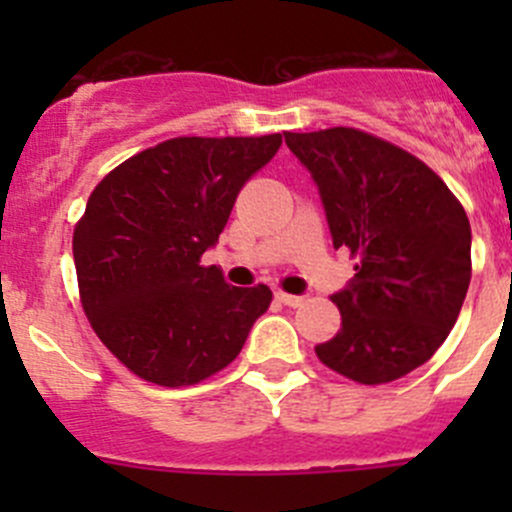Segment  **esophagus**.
<instances>
[{
    "instance_id": "1",
    "label": "esophagus",
    "mask_w": 512,
    "mask_h": 512,
    "mask_svg": "<svg viewBox=\"0 0 512 512\" xmlns=\"http://www.w3.org/2000/svg\"><path fill=\"white\" fill-rule=\"evenodd\" d=\"M277 302L287 304V307H299V304L304 302V297H299V294H287V292H277L275 294Z\"/></svg>"
}]
</instances>
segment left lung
I'll return each mask as SVG.
<instances>
[{
    "mask_svg": "<svg viewBox=\"0 0 512 512\" xmlns=\"http://www.w3.org/2000/svg\"><path fill=\"white\" fill-rule=\"evenodd\" d=\"M317 183L334 250L356 275L319 361L356 384L401 379L446 342L471 285V223L423 160L359 128L285 133Z\"/></svg>",
    "mask_w": 512,
    "mask_h": 512,
    "instance_id": "1",
    "label": "left lung"
}]
</instances>
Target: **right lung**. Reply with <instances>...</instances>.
<instances>
[{"instance_id":"right-lung-1","label":"right lung","mask_w":512,"mask_h":512,"mask_svg":"<svg viewBox=\"0 0 512 512\" xmlns=\"http://www.w3.org/2000/svg\"><path fill=\"white\" fill-rule=\"evenodd\" d=\"M280 146L282 133L170 138L123 160L89 195L74 227L81 307L131 374L178 389L240 354L270 287L227 285L200 257Z\"/></svg>"}]
</instances>
